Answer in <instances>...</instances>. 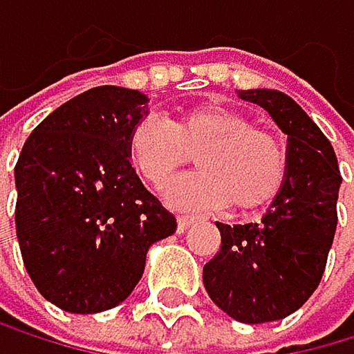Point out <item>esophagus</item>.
I'll return each instance as SVG.
<instances>
[{
	"mask_svg": "<svg viewBox=\"0 0 354 354\" xmlns=\"http://www.w3.org/2000/svg\"><path fill=\"white\" fill-rule=\"evenodd\" d=\"M197 221V217H188V215H181V217H177V230L179 232H186L192 223Z\"/></svg>",
	"mask_w": 354,
	"mask_h": 354,
	"instance_id": "34e87169",
	"label": "esophagus"
}]
</instances>
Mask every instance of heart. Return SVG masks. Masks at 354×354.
<instances>
[{
	"instance_id": "heart-1",
	"label": "heart",
	"mask_w": 354,
	"mask_h": 354,
	"mask_svg": "<svg viewBox=\"0 0 354 354\" xmlns=\"http://www.w3.org/2000/svg\"><path fill=\"white\" fill-rule=\"evenodd\" d=\"M197 155L199 173L175 179L164 190L177 210H217L235 206L259 210L279 195L286 179V153L268 131L230 108L197 106L173 124L146 115L128 137V159L148 186L162 188Z\"/></svg>"
}]
</instances>
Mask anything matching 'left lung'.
Wrapping results in <instances>:
<instances>
[{"label": "left lung", "instance_id": "8db88e82", "mask_svg": "<svg viewBox=\"0 0 354 354\" xmlns=\"http://www.w3.org/2000/svg\"><path fill=\"white\" fill-rule=\"evenodd\" d=\"M266 111L286 139V179L257 223H219L221 250L204 266L210 299L241 324L299 310L315 292L337 228L342 175L330 142L301 106L272 88L237 91Z\"/></svg>", "mask_w": 354, "mask_h": 354}]
</instances>
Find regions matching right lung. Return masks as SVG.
<instances>
[{
    "mask_svg": "<svg viewBox=\"0 0 354 354\" xmlns=\"http://www.w3.org/2000/svg\"><path fill=\"white\" fill-rule=\"evenodd\" d=\"M148 97L97 86L35 128L15 166V226L32 283L75 315L115 308L135 290L150 246L177 221L128 159Z\"/></svg>",
    "mask_w": 354,
    "mask_h": 354,
    "instance_id": "add662e5",
    "label": "right lung"
}]
</instances>
